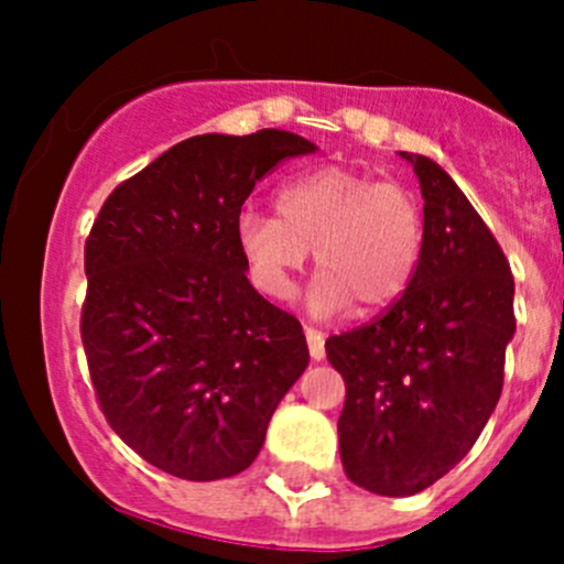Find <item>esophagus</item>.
Wrapping results in <instances>:
<instances>
[{
  "label": "esophagus",
  "instance_id": "1",
  "mask_svg": "<svg viewBox=\"0 0 564 564\" xmlns=\"http://www.w3.org/2000/svg\"><path fill=\"white\" fill-rule=\"evenodd\" d=\"M305 340H308L311 357H314L316 362L324 360V355H327V351H324V335L314 327H305Z\"/></svg>",
  "mask_w": 564,
  "mask_h": 564
}]
</instances>
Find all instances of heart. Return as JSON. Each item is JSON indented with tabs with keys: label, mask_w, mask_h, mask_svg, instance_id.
Instances as JSON below:
<instances>
[{
	"label": "heart",
	"mask_w": 564,
	"mask_h": 564,
	"mask_svg": "<svg viewBox=\"0 0 564 564\" xmlns=\"http://www.w3.org/2000/svg\"><path fill=\"white\" fill-rule=\"evenodd\" d=\"M278 215L248 209L237 246L250 281L272 300L292 294L294 275L314 250L318 270L308 305L318 316L351 303L388 308L412 283L423 253V209L398 182H377L346 166H318L283 182Z\"/></svg>",
	"instance_id": "heart-1"
}]
</instances>
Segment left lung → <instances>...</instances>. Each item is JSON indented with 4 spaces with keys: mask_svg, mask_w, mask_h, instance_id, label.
Instances as JSON below:
<instances>
[{
    "mask_svg": "<svg viewBox=\"0 0 564 564\" xmlns=\"http://www.w3.org/2000/svg\"><path fill=\"white\" fill-rule=\"evenodd\" d=\"M423 193V253L406 292L366 327L327 338L346 382L340 460L379 497H412L458 464L497 409L513 340V275L453 176L401 152Z\"/></svg>",
    "mask_w": 564,
    "mask_h": 564,
    "instance_id": "8db88e82",
    "label": "left lung"
}]
</instances>
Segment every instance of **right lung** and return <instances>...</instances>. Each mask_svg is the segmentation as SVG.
Segmentation results:
<instances>
[{
	"label": "right lung",
	"mask_w": 564,
	"mask_h": 564,
	"mask_svg": "<svg viewBox=\"0 0 564 564\" xmlns=\"http://www.w3.org/2000/svg\"><path fill=\"white\" fill-rule=\"evenodd\" d=\"M314 141L267 128L180 141L106 198L87 248L82 340L108 425L182 480L240 475L308 368L300 322L248 281L242 204Z\"/></svg>",
	"instance_id": "right-lung-1"
}]
</instances>
